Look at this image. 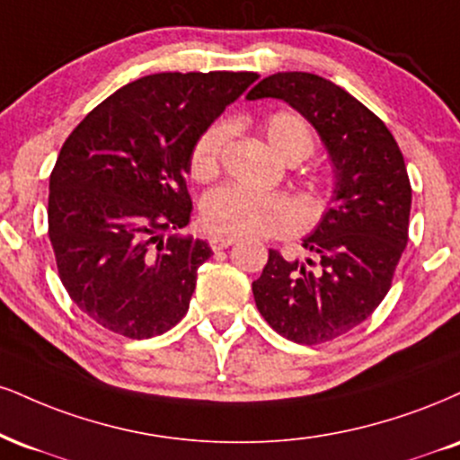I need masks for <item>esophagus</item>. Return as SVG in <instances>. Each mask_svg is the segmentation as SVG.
<instances>
[{"mask_svg":"<svg viewBox=\"0 0 460 460\" xmlns=\"http://www.w3.org/2000/svg\"><path fill=\"white\" fill-rule=\"evenodd\" d=\"M234 244H235V237H220V235L209 237V246H212V251H225V248Z\"/></svg>","mask_w":460,"mask_h":460,"instance_id":"1","label":"esophagus"}]
</instances>
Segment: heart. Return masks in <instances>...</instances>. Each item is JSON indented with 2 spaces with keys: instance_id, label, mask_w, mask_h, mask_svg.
<instances>
[{
  "instance_id": "b5f03b06",
  "label": "heart",
  "mask_w": 460,
  "mask_h": 460,
  "mask_svg": "<svg viewBox=\"0 0 460 460\" xmlns=\"http://www.w3.org/2000/svg\"><path fill=\"white\" fill-rule=\"evenodd\" d=\"M263 135L280 158L297 163L311 156L314 132L302 115L279 111L263 121ZM231 137L229 121H216L201 132L190 154V175L199 181L218 173L220 154ZM203 226L220 237L287 235L300 229L304 216L296 201L279 192H261L240 184L209 190L201 201Z\"/></svg>"
}]
</instances>
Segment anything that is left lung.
Wrapping results in <instances>:
<instances>
[{"mask_svg": "<svg viewBox=\"0 0 460 460\" xmlns=\"http://www.w3.org/2000/svg\"><path fill=\"white\" fill-rule=\"evenodd\" d=\"M248 101L279 98L319 132L334 167V195L304 237L306 261L270 251L252 283L259 313L280 336L317 345L373 314L407 246L411 184L398 143L373 111L311 72H276Z\"/></svg>", "mask_w": 460, "mask_h": 460, "instance_id": "8db88e82", "label": "left lung"}]
</instances>
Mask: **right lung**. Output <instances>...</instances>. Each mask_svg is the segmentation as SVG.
<instances>
[{
    "label": "right lung",
    "mask_w": 460,
    "mask_h": 460,
    "mask_svg": "<svg viewBox=\"0 0 460 460\" xmlns=\"http://www.w3.org/2000/svg\"><path fill=\"white\" fill-rule=\"evenodd\" d=\"M257 72H158L111 93L70 132L49 180V237L72 302L126 339H152L188 313L208 242L186 188L201 132Z\"/></svg>",
    "instance_id": "add662e5"
}]
</instances>
